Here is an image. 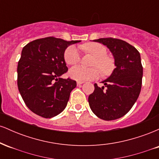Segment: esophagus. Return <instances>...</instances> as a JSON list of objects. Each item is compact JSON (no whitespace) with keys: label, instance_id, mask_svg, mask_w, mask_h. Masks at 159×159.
<instances>
[{"label":"esophagus","instance_id":"34e87169","mask_svg":"<svg viewBox=\"0 0 159 159\" xmlns=\"http://www.w3.org/2000/svg\"><path fill=\"white\" fill-rule=\"evenodd\" d=\"M82 84H84V81H77V84L78 85H81Z\"/></svg>","mask_w":159,"mask_h":159}]
</instances>
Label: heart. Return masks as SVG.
Instances as JSON below:
<instances>
[{
    "label": "heart",
    "mask_w": 159,
    "mask_h": 159,
    "mask_svg": "<svg viewBox=\"0 0 159 159\" xmlns=\"http://www.w3.org/2000/svg\"><path fill=\"white\" fill-rule=\"evenodd\" d=\"M81 48L96 57L93 66L97 67L103 75H108L112 72L114 68V63L112 58L107 56V50L105 45L98 43H89L82 45ZM64 60L68 65H75L79 63L81 61L80 50L75 45L69 46L64 52ZM69 74L75 80L85 81L97 78L99 72L95 67L87 69L81 66H75L70 69Z\"/></svg>",
    "instance_id": "obj_1"
}]
</instances>
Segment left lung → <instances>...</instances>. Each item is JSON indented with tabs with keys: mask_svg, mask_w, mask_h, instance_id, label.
Segmentation results:
<instances>
[{
	"mask_svg": "<svg viewBox=\"0 0 159 159\" xmlns=\"http://www.w3.org/2000/svg\"><path fill=\"white\" fill-rule=\"evenodd\" d=\"M93 41L110 49L116 68L102 87L95 84V90L88 97L93 112L100 119H119L130 111L140 93L143 66L140 53L129 43L115 38H101Z\"/></svg>",
	"mask_w": 159,
	"mask_h": 159,
	"instance_id": "obj_1",
	"label": "left lung"
}]
</instances>
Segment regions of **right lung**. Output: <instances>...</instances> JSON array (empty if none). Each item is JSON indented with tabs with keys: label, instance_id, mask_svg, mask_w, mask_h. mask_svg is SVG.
I'll return each instance as SVG.
<instances>
[{
	"label": "right lung",
	"instance_id": "1",
	"mask_svg": "<svg viewBox=\"0 0 159 159\" xmlns=\"http://www.w3.org/2000/svg\"><path fill=\"white\" fill-rule=\"evenodd\" d=\"M79 42L49 36L34 40L23 48L17 67L18 88L34 114L52 118L66 107L76 81L61 78L68 71L64 52L69 45Z\"/></svg>",
	"mask_w": 159,
	"mask_h": 159
}]
</instances>
